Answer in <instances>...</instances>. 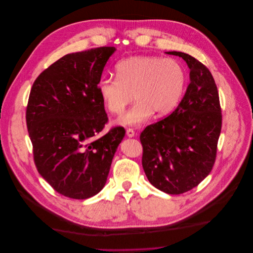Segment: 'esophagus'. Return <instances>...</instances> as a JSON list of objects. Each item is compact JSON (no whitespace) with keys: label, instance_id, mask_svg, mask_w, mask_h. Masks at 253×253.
Here are the masks:
<instances>
[{"label":"esophagus","instance_id":"34e87169","mask_svg":"<svg viewBox=\"0 0 253 253\" xmlns=\"http://www.w3.org/2000/svg\"><path fill=\"white\" fill-rule=\"evenodd\" d=\"M126 135L128 137H133L135 135V132H134V130L132 128H127L126 129Z\"/></svg>","mask_w":253,"mask_h":253}]
</instances>
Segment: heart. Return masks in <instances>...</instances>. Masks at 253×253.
<instances>
[{
	"label": "heart",
	"instance_id": "heart-1",
	"mask_svg": "<svg viewBox=\"0 0 253 253\" xmlns=\"http://www.w3.org/2000/svg\"><path fill=\"white\" fill-rule=\"evenodd\" d=\"M116 78H102L98 92L105 107L113 115H121L133 100L137 103L120 118L124 126H137L153 114L164 117L180 102L187 76L180 62L174 58L135 55L116 65Z\"/></svg>",
	"mask_w": 253,
	"mask_h": 253
}]
</instances>
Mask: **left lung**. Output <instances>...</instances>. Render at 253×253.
Masks as SVG:
<instances>
[{
  "label": "left lung",
  "mask_w": 253,
  "mask_h": 253,
  "mask_svg": "<svg viewBox=\"0 0 253 253\" xmlns=\"http://www.w3.org/2000/svg\"><path fill=\"white\" fill-rule=\"evenodd\" d=\"M190 68V84L178 107L147 126L140 134L142 167L157 189L179 195L198 186L211 171L222 126L216 84L209 68L180 52Z\"/></svg>",
  "instance_id": "8db88e82"
}]
</instances>
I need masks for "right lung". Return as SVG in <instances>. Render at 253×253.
I'll return each mask as SVG.
<instances>
[{"label": "right lung", "mask_w": 253, "mask_h": 253, "mask_svg": "<svg viewBox=\"0 0 253 253\" xmlns=\"http://www.w3.org/2000/svg\"><path fill=\"white\" fill-rule=\"evenodd\" d=\"M114 46L67 54L41 73L30 91L26 124L37 170L57 193L77 200L104 187L126 129L108 123L98 83Z\"/></svg>", "instance_id": "1"}]
</instances>
